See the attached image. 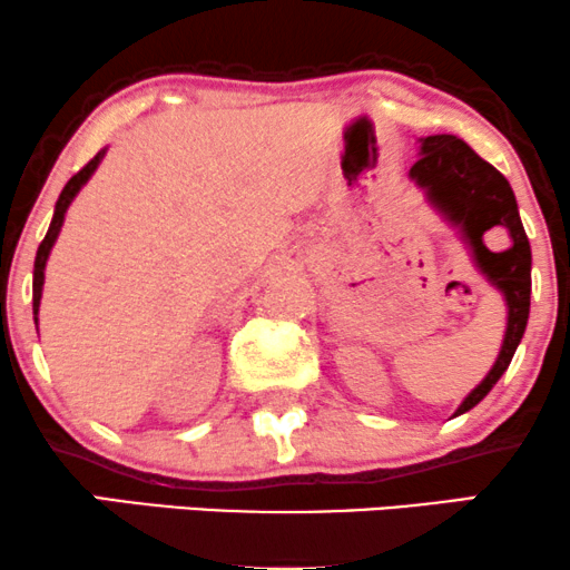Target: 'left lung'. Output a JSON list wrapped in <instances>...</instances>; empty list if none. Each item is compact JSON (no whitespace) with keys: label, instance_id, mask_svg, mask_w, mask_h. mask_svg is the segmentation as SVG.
Returning <instances> with one entry per match:
<instances>
[{"label":"left lung","instance_id":"left-lung-1","mask_svg":"<svg viewBox=\"0 0 570 570\" xmlns=\"http://www.w3.org/2000/svg\"><path fill=\"white\" fill-rule=\"evenodd\" d=\"M410 181L423 189V198L448 227L461 235L469 257L482 278L501 292L507 305V330L501 351L488 375L458 404L453 417L463 415L490 394L512 364L531 313V244L509 181L488 160L453 134H436L417 139V160L410 168ZM503 226L510 233V246L503 253H490L484 233Z\"/></svg>","mask_w":570,"mask_h":570}]
</instances>
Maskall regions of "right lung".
Instances as JSON below:
<instances>
[{
	"instance_id": "1",
	"label": "right lung",
	"mask_w": 570,
	"mask_h": 570,
	"mask_svg": "<svg viewBox=\"0 0 570 570\" xmlns=\"http://www.w3.org/2000/svg\"><path fill=\"white\" fill-rule=\"evenodd\" d=\"M107 149H109V147L98 149L96 158L90 160L88 166H85L80 174L71 176V179L67 181V187H63L61 195H58L53 219H50V227H48V233H45V240H42V244H39V248H37V259H35V284H31V289H35V324H39L37 313H39V299H42L45 267H48V257H50V252H53V246H56V240H58V233H61V227H63V219H67V212H69L71 200L77 198V193H80V189H82L85 185H88L90 176L96 174V168L101 166L104 158H107ZM37 332H39V330H37Z\"/></svg>"
}]
</instances>
